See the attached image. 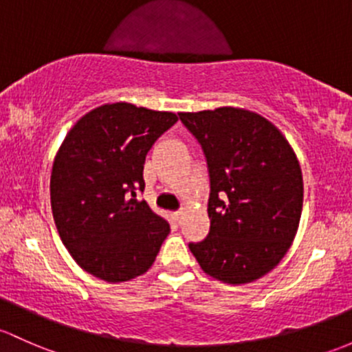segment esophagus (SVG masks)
I'll list each match as a JSON object with an SVG mask.
<instances>
[{
  "mask_svg": "<svg viewBox=\"0 0 352 352\" xmlns=\"http://www.w3.org/2000/svg\"><path fill=\"white\" fill-rule=\"evenodd\" d=\"M184 217V212H173V219H175V223H180Z\"/></svg>",
  "mask_w": 352,
  "mask_h": 352,
  "instance_id": "esophagus-1",
  "label": "esophagus"
}]
</instances>
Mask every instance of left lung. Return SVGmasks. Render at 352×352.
<instances>
[{
  "label": "left lung",
  "instance_id": "1",
  "mask_svg": "<svg viewBox=\"0 0 352 352\" xmlns=\"http://www.w3.org/2000/svg\"><path fill=\"white\" fill-rule=\"evenodd\" d=\"M179 116L201 143L210 177L209 236L188 248L212 278L254 282L282 261L297 234L303 204L297 155L253 111L224 106Z\"/></svg>",
  "mask_w": 352,
  "mask_h": 352
}]
</instances>
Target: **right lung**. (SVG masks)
I'll list each match as a JSON object with an SVG mask.
<instances>
[{"mask_svg":"<svg viewBox=\"0 0 352 352\" xmlns=\"http://www.w3.org/2000/svg\"><path fill=\"white\" fill-rule=\"evenodd\" d=\"M168 111L108 102L84 114L62 142L50 204L62 243L96 278L128 282L148 272L170 232L136 192L153 143L177 123Z\"/></svg>","mask_w":352,"mask_h":352,"instance_id":"obj_1","label":"right lung"}]
</instances>
